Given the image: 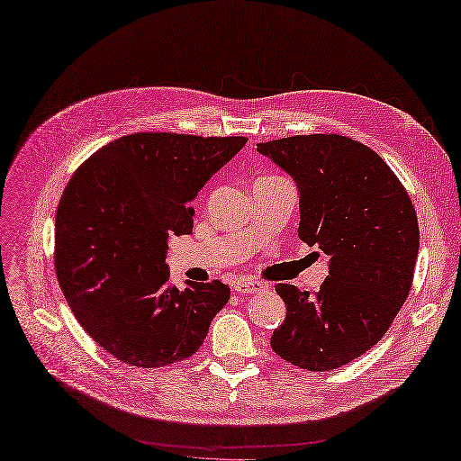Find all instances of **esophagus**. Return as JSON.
Instances as JSON below:
<instances>
[{"label": "esophagus", "mask_w": 461, "mask_h": 461, "mask_svg": "<svg viewBox=\"0 0 461 461\" xmlns=\"http://www.w3.org/2000/svg\"><path fill=\"white\" fill-rule=\"evenodd\" d=\"M232 289L239 291L240 295H249V294H262V291H267V285L260 282H250V279H240V282L232 285Z\"/></svg>", "instance_id": "obj_1"}]
</instances>
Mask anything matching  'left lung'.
Returning <instances> with one entry per match:
<instances>
[{"mask_svg":"<svg viewBox=\"0 0 461 461\" xmlns=\"http://www.w3.org/2000/svg\"><path fill=\"white\" fill-rule=\"evenodd\" d=\"M299 187V239L330 256L317 294L277 284L287 317L272 350L309 372L366 354L409 297L419 221L405 185L369 146L342 134H295L258 144Z\"/></svg>","mask_w":461,"mask_h":461,"instance_id":"left-lung-1","label":"left lung"}]
</instances>
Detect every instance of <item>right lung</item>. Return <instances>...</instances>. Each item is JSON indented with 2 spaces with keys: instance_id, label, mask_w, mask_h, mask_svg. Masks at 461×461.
<instances>
[{
  "instance_id": "right-lung-1",
  "label": "right lung",
  "mask_w": 461,
  "mask_h": 461,
  "mask_svg": "<svg viewBox=\"0 0 461 461\" xmlns=\"http://www.w3.org/2000/svg\"><path fill=\"white\" fill-rule=\"evenodd\" d=\"M244 137L134 132L77 167L56 209L54 267L82 329L134 367L194 356L230 287L187 284L166 264L170 234L194 230L189 201L246 144Z\"/></svg>"
}]
</instances>
